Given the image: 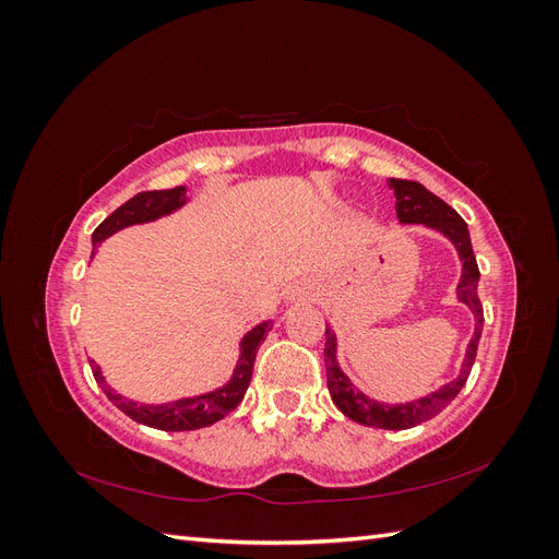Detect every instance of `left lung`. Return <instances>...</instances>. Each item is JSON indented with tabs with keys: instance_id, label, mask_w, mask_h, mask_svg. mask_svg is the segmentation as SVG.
Returning a JSON list of instances; mask_svg holds the SVG:
<instances>
[{
	"instance_id": "left-lung-1",
	"label": "left lung",
	"mask_w": 559,
	"mask_h": 559,
	"mask_svg": "<svg viewBox=\"0 0 559 559\" xmlns=\"http://www.w3.org/2000/svg\"><path fill=\"white\" fill-rule=\"evenodd\" d=\"M389 186H392L396 193V214L401 224H425L429 228L441 230L443 235L454 242L456 251L462 257V282L456 286V296H460L462 302L473 310L476 314V333H473L462 373L456 380L443 384L438 392L417 399L413 403H401V405H386L370 401L364 396L359 389H354V384L343 376V370L335 364V335L326 326V347H324V364H326V384H329V394L333 403L337 405L345 417L359 421V425L366 427H378V429H411L421 425V421L431 419L433 415L441 413L445 405L462 392V386L466 384L473 361H476V352L480 343V333H483V302L478 298V280H480V270L476 263V257H473V247L468 238V228L464 218L456 214L448 202H443L431 191H427L419 181L411 179H389Z\"/></svg>"
}]
</instances>
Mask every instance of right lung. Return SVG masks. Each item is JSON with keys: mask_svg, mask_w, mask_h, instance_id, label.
<instances>
[{"mask_svg": "<svg viewBox=\"0 0 559 559\" xmlns=\"http://www.w3.org/2000/svg\"><path fill=\"white\" fill-rule=\"evenodd\" d=\"M183 186H177V189H167V191H144L123 202L114 214H109L103 224H99L93 233V253L97 245L105 238H109L111 233L121 230L132 224H144V222H154V218L170 214L179 205H183ZM273 329V321H263L257 329H251L245 341H242V354L238 368L230 378V382L222 389H216L212 394L205 396H195V399H181L175 403H165V405H142V403H132L123 399L121 394H114L107 386L103 373H99L97 364L91 359V370L95 382L105 389L107 399L116 405L118 411H123L130 419L140 421V425L154 427L160 431H193L210 427L214 421L226 417L230 411L238 408V403L245 399V392L251 380V368L253 359H257L259 345L265 341V335Z\"/></svg>", "mask_w": 559, "mask_h": 559, "instance_id": "obj_1", "label": "right lung"}]
</instances>
